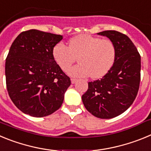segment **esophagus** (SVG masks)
Here are the masks:
<instances>
[{"label":"esophagus","mask_w":151,"mask_h":151,"mask_svg":"<svg viewBox=\"0 0 151 151\" xmlns=\"http://www.w3.org/2000/svg\"><path fill=\"white\" fill-rule=\"evenodd\" d=\"M77 81H78V80L76 79V78H71V83L72 84H75L76 82H77Z\"/></svg>","instance_id":"1"}]
</instances>
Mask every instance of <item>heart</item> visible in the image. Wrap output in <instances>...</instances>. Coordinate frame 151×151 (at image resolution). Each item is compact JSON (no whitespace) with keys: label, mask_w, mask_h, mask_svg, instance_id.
Returning a JSON list of instances; mask_svg holds the SVG:
<instances>
[{"label":"heart","mask_w":151,"mask_h":151,"mask_svg":"<svg viewBox=\"0 0 151 151\" xmlns=\"http://www.w3.org/2000/svg\"><path fill=\"white\" fill-rule=\"evenodd\" d=\"M116 54L113 41L87 34L79 35L69 40V47L59 42L52 50L54 61L63 71L78 57L79 64L67 70L69 76L77 78L89 76L92 78H102L113 66Z\"/></svg>","instance_id":"1"}]
</instances>
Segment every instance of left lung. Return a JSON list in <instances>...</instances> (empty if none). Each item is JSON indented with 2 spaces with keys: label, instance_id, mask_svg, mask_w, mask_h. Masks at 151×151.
I'll use <instances>...</instances> for the list:
<instances>
[{
  "label": "left lung",
  "instance_id": "1",
  "mask_svg": "<svg viewBox=\"0 0 151 151\" xmlns=\"http://www.w3.org/2000/svg\"><path fill=\"white\" fill-rule=\"evenodd\" d=\"M114 44L116 59L110 70L101 79L88 82L82 95L84 106L97 118L111 119L120 115L132 104L141 80V56L127 35L117 31L97 33Z\"/></svg>",
  "mask_w": 151,
  "mask_h": 151
}]
</instances>
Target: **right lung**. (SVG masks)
<instances>
[{
  "instance_id": "right-lung-1",
  "label": "right lung",
  "mask_w": 151,
  "mask_h": 151,
  "mask_svg": "<svg viewBox=\"0 0 151 151\" xmlns=\"http://www.w3.org/2000/svg\"><path fill=\"white\" fill-rule=\"evenodd\" d=\"M62 39L60 35L30 29L12 44L5 63L6 88L22 113L44 117L62 105L71 81L52 56L53 47Z\"/></svg>"
}]
</instances>
